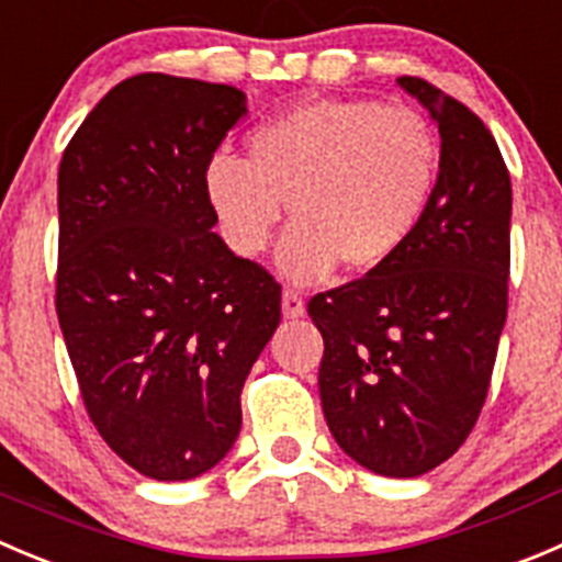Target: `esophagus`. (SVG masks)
<instances>
[{
  "label": "esophagus",
  "instance_id": "obj_1",
  "mask_svg": "<svg viewBox=\"0 0 562 562\" xmlns=\"http://www.w3.org/2000/svg\"><path fill=\"white\" fill-rule=\"evenodd\" d=\"M282 315H285V318H302L304 315V299L302 293L293 291V288H285V291H282Z\"/></svg>",
  "mask_w": 562,
  "mask_h": 562
}]
</instances>
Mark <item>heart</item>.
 Masks as SVG:
<instances>
[{
    "instance_id": "obj_1",
    "label": "heart",
    "mask_w": 562,
    "mask_h": 562,
    "mask_svg": "<svg viewBox=\"0 0 562 562\" xmlns=\"http://www.w3.org/2000/svg\"><path fill=\"white\" fill-rule=\"evenodd\" d=\"M247 161L214 154L203 187L227 244L260 255L288 200L296 225L280 269L310 282L342 260L370 271L395 258L431 205L439 178L434 125L408 106L373 98L310 101L266 120L247 139Z\"/></svg>"
}]
</instances>
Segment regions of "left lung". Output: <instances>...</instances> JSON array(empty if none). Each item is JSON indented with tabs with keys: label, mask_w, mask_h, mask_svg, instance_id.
<instances>
[{
	"label": "left lung",
	"mask_w": 562,
	"mask_h": 562,
	"mask_svg": "<svg viewBox=\"0 0 562 562\" xmlns=\"http://www.w3.org/2000/svg\"><path fill=\"white\" fill-rule=\"evenodd\" d=\"M439 125L426 216L401 252L315 293L326 426L375 475L417 477L475 428L508 315L510 176L492 131L431 81L401 76Z\"/></svg>",
	"instance_id": "left-lung-1"
}]
</instances>
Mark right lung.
<instances>
[{
	"label": "right lung",
	"mask_w": 562,
	"mask_h": 562,
	"mask_svg": "<svg viewBox=\"0 0 562 562\" xmlns=\"http://www.w3.org/2000/svg\"><path fill=\"white\" fill-rule=\"evenodd\" d=\"M247 95L139 74L95 103L57 178V318L103 442L154 481L220 464L282 288L214 233L205 165Z\"/></svg>",
	"instance_id": "right-lung-1"
}]
</instances>
